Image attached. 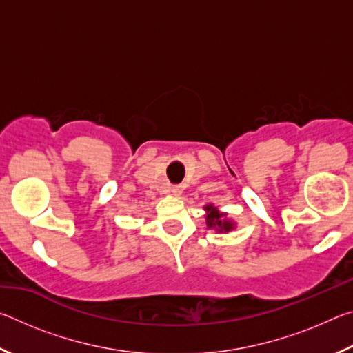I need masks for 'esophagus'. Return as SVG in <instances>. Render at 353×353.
I'll return each instance as SVG.
<instances>
[{"label": "esophagus", "instance_id": "esophagus-1", "mask_svg": "<svg viewBox=\"0 0 353 353\" xmlns=\"http://www.w3.org/2000/svg\"><path fill=\"white\" fill-rule=\"evenodd\" d=\"M171 191H172V194H174V196H181L182 194V187H172Z\"/></svg>", "mask_w": 353, "mask_h": 353}]
</instances>
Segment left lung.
I'll list each match as a JSON object with an SVG mask.
<instances>
[{"label":"left lung","instance_id":"left-lung-1","mask_svg":"<svg viewBox=\"0 0 353 353\" xmlns=\"http://www.w3.org/2000/svg\"><path fill=\"white\" fill-rule=\"evenodd\" d=\"M204 210L207 229L218 232V234H229V232H232L236 227L234 219L227 218V213L219 212L218 207H214L213 204L204 205Z\"/></svg>","mask_w":353,"mask_h":353}]
</instances>
